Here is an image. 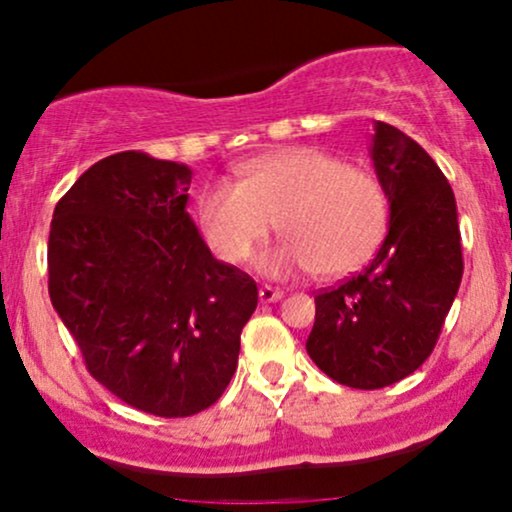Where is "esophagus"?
Listing matches in <instances>:
<instances>
[{"label": "esophagus", "instance_id": "1", "mask_svg": "<svg viewBox=\"0 0 512 512\" xmlns=\"http://www.w3.org/2000/svg\"><path fill=\"white\" fill-rule=\"evenodd\" d=\"M283 298V291L281 288H274V286H262L260 288V300L262 303H276V300Z\"/></svg>", "mask_w": 512, "mask_h": 512}]
</instances>
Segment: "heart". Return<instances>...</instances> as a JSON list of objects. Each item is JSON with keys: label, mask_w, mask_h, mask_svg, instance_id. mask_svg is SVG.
I'll return each mask as SVG.
<instances>
[{"label": "heart", "mask_w": 512, "mask_h": 512, "mask_svg": "<svg viewBox=\"0 0 512 512\" xmlns=\"http://www.w3.org/2000/svg\"><path fill=\"white\" fill-rule=\"evenodd\" d=\"M207 245L226 264H240L279 221V248L257 260L269 276L315 272L343 276L377 252L389 226L381 181L317 147H288L252 159L238 183H214L197 202Z\"/></svg>", "instance_id": "obj_1"}]
</instances>
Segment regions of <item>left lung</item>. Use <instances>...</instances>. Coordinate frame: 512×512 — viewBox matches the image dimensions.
Here are the masks:
<instances>
[{
    "mask_svg": "<svg viewBox=\"0 0 512 512\" xmlns=\"http://www.w3.org/2000/svg\"><path fill=\"white\" fill-rule=\"evenodd\" d=\"M372 162L389 233L362 272L315 295L307 355L350 389L396 384L432 355L463 279L455 195L415 140L377 121Z\"/></svg>",
    "mask_w": 512,
    "mask_h": 512,
    "instance_id": "8db88e82",
    "label": "left lung"
}]
</instances>
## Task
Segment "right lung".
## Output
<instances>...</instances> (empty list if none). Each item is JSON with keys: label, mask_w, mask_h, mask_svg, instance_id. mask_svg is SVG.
I'll use <instances>...</instances> for the list:
<instances>
[{"label": "right lung", "mask_w": 512, "mask_h": 512, "mask_svg": "<svg viewBox=\"0 0 512 512\" xmlns=\"http://www.w3.org/2000/svg\"><path fill=\"white\" fill-rule=\"evenodd\" d=\"M193 171L145 152L92 164L54 207L49 298L85 367L135 410H207L236 372L257 283L186 212Z\"/></svg>", "instance_id": "1"}]
</instances>
